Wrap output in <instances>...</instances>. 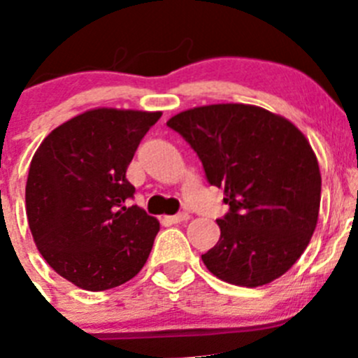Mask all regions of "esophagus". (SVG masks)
<instances>
[{"label":"esophagus","instance_id":"esophagus-1","mask_svg":"<svg viewBox=\"0 0 358 358\" xmlns=\"http://www.w3.org/2000/svg\"><path fill=\"white\" fill-rule=\"evenodd\" d=\"M190 218L189 213H178L173 215V217H166V220L171 222V224H180V222H187Z\"/></svg>","mask_w":358,"mask_h":358}]
</instances>
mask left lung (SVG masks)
I'll list each match as a JSON object with an SVG mask.
<instances>
[{
	"instance_id": "left-lung-1",
	"label": "left lung",
	"mask_w": 358,
	"mask_h": 358,
	"mask_svg": "<svg viewBox=\"0 0 358 358\" xmlns=\"http://www.w3.org/2000/svg\"><path fill=\"white\" fill-rule=\"evenodd\" d=\"M224 189L220 239L201 255L222 282L260 287L303 255L320 210L322 176L310 141L285 117L241 103L197 106L168 120Z\"/></svg>"
}]
</instances>
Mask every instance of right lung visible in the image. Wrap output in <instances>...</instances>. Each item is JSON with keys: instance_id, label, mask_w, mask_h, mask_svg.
Listing matches in <instances>:
<instances>
[{"instance_id": "add662e5", "label": "right lung", "mask_w": 358, "mask_h": 358, "mask_svg": "<svg viewBox=\"0 0 358 358\" xmlns=\"http://www.w3.org/2000/svg\"><path fill=\"white\" fill-rule=\"evenodd\" d=\"M161 112L94 108L55 127L34 152L26 213L41 257L57 275L99 292L141 271L159 220L140 206L126 171Z\"/></svg>"}]
</instances>
